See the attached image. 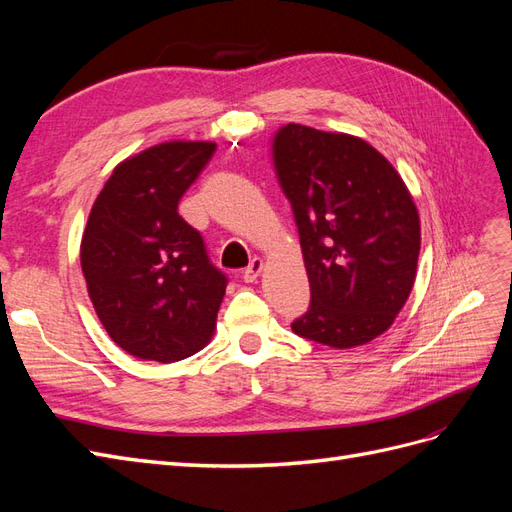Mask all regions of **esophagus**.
I'll return each mask as SVG.
<instances>
[{
	"label": "esophagus",
	"mask_w": 512,
	"mask_h": 512,
	"mask_svg": "<svg viewBox=\"0 0 512 512\" xmlns=\"http://www.w3.org/2000/svg\"><path fill=\"white\" fill-rule=\"evenodd\" d=\"M262 267H265V262H262V258H252L250 265H247V269L243 271V280L245 282H256L260 273H262Z\"/></svg>",
	"instance_id": "obj_1"
}]
</instances>
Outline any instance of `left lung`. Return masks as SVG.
Returning a JSON list of instances; mask_svg holds the SVG:
<instances>
[{
	"mask_svg": "<svg viewBox=\"0 0 512 512\" xmlns=\"http://www.w3.org/2000/svg\"><path fill=\"white\" fill-rule=\"evenodd\" d=\"M273 162L312 288L292 331L337 350L371 342L416 280L421 218L404 179L363 138L301 123L275 134Z\"/></svg>",
	"mask_w": 512,
	"mask_h": 512,
	"instance_id": "1",
	"label": "left lung"
}]
</instances>
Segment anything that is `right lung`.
<instances>
[{"label":"right lung","mask_w":512,"mask_h":512,"mask_svg":"<svg viewBox=\"0 0 512 512\" xmlns=\"http://www.w3.org/2000/svg\"><path fill=\"white\" fill-rule=\"evenodd\" d=\"M215 151L168 141L119 162L81 241L89 299L108 337L143 361L175 363L213 337L226 277L177 207Z\"/></svg>","instance_id":"obj_1"}]
</instances>
